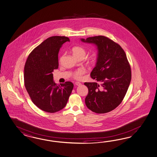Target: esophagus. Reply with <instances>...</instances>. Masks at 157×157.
<instances>
[{"mask_svg":"<svg viewBox=\"0 0 157 157\" xmlns=\"http://www.w3.org/2000/svg\"><path fill=\"white\" fill-rule=\"evenodd\" d=\"M75 85L76 86H81L82 84H81L80 82H76L75 83Z\"/></svg>","mask_w":157,"mask_h":157,"instance_id":"esophagus-1","label":"esophagus"}]
</instances>
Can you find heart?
Wrapping results in <instances>:
<instances>
[{"instance_id":"heart-1","label":"heart","mask_w":157,"mask_h":157,"mask_svg":"<svg viewBox=\"0 0 157 157\" xmlns=\"http://www.w3.org/2000/svg\"><path fill=\"white\" fill-rule=\"evenodd\" d=\"M72 55L74 57L79 59H83L86 55L85 49L79 46H76L72 48ZM96 62V57L94 55L91 56L89 58V62L90 64H94ZM85 72V71L84 69L82 68H79L76 71L73 72L72 76L76 79H79L81 78L82 75L84 74Z\"/></svg>"}]
</instances>
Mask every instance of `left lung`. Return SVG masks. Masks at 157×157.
<instances>
[{
    "label": "left lung",
    "mask_w": 157,
    "mask_h": 157,
    "mask_svg": "<svg viewBox=\"0 0 157 157\" xmlns=\"http://www.w3.org/2000/svg\"><path fill=\"white\" fill-rule=\"evenodd\" d=\"M81 40L95 44L98 49L97 63L90 74L91 78L97 82L84 83L89 90L86 105L96 113L109 112L121 104L131 80L126 54L120 45L105 36Z\"/></svg>",
    "instance_id": "left-lung-1"
}]
</instances>
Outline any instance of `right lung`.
<instances>
[{
    "label": "right lung",
    "mask_w": 157,
    "mask_h": 157,
    "mask_svg": "<svg viewBox=\"0 0 157 157\" xmlns=\"http://www.w3.org/2000/svg\"><path fill=\"white\" fill-rule=\"evenodd\" d=\"M70 39L52 36L40 44L29 54L24 68V82L34 104L44 112L55 113L63 109L74 85L66 82L57 85L52 72L58 68V53L63 44Z\"/></svg>",
    "instance_id": "right-lung-1"
}]
</instances>
